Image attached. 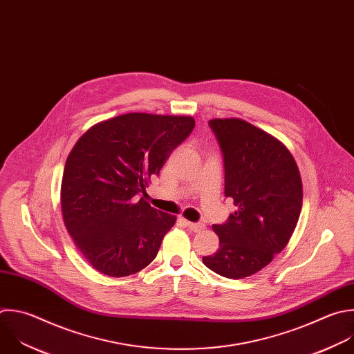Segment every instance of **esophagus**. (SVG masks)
<instances>
[{
	"instance_id": "1",
	"label": "esophagus",
	"mask_w": 354,
	"mask_h": 354,
	"mask_svg": "<svg viewBox=\"0 0 354 354\" xmlns=\"http://www.w3.org/2000/svg\"><path fill=\"white\" fill-rule=\"evenodd\" d=\"M185 223H186V226L190 229V230H193V232H200V230H203L204 229V223H197V222H190V221H186L185 219Z\"/></svg>"
}]
</instances>
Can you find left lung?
I'll use <instances>...</instances> for the list:
<instances>
[{
	"instance_id": "left-lung-1",
	"label": "left lung",
	"mask_w": 354,
	"mask_h": 354,
	"mask_svg": "<svg viewBox=\"0 0 354 354\" xmlns=\"http://www.w3.org/2000/svg\"><path fill=\"white\" fill-rule=\"evenodd\" d=\"M209 127L223 154L225 196L238 209L212 225L219 248L203 263L221 277L242 279L289 243L301 211V178L292 153L266 131L239 118H215Z\"/></svg>"
}]
</instances>
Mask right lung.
Here are the masks:
<instances>
[{
  "label": "right lung",
  "mask_w": 354,
  "mask_h": 354,
  "mask_svg": "<svg viewBox=\"0 0 354 354\" xmlns=\"http://www.w3.org/2000/svg\"><path fill=\"white\" fill-rule=\"evenodd\" d=\"M193 128L192 116L131 112L93 125L75 143L62 175V218L98 272L128 277L156 259L176 216L140 193Z\"/></svg>",
  "instance_id": "1"
}]
</instances>
